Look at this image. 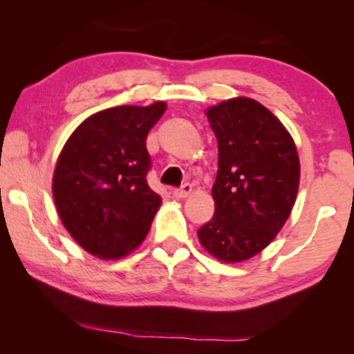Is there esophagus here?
I'll use <instances>...</instances> for the list:
<instances>
[{
    "mask_svg": "<svg viewBox=\"0 0 354 354\" xmlns=\"http://www.w3.org/2000/svg\"><path fill=\"white\" fill-rule=\"evenodd\" d=\"M191 191H193V186H191L189 183H185V185H183L180 189L173 191V196L176 198V200H185V198L189 196Z\"/></svg>",
    "mask_w": 354,
    "mask_h": 354,
    "instance_id": "1",
    "label": "esophagus"
}]
</instances>
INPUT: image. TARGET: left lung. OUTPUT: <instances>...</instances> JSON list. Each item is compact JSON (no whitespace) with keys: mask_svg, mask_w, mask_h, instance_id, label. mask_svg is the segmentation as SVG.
<instances>
[{"mask_svg":"<svg viewBox=\"0 0 354 354\" xmlns=\"http://www.w3.org/2000/svg\"><path fill=\"white\" fill-rule=\"evenodd\" d=\"M218 140L214 216L198 230L201 246L223 263L261 253L290 218L299 188L293 136L256 100L238 96L206 109Z\"/></svg>","mask_w":354,"mask_h":354,"instance_id":"8db88e82","label":"left lung"}]
</instances>
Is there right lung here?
<instances>
[{
    "label": "right lung",
    "mask_w": 354,
    "mask_h": 354,
    "mask_svg": "<svg viewBox=\"0 0 354 354\" xmlns=\"http://www.w3.org/2000/svg\"><path fill=\"white\" fill-rule=\"evenodd\" d=\"M165 111V101L103 109L86 118L61 149L53 200L64 228L89 254L121 259L145 241L161 206L146 183V136Z\"/></svg>",
    "instance_id": "1"
}]
</instances>
